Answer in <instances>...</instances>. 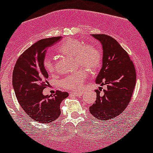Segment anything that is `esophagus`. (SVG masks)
Masks as SVG:
<instances>
[{
	"label": "esophagus",
	"mask_w": 153,
	"mask_h": 153,
	"mask_svg": "<svg viewBox=\"0 0 153 153\" xmlns=\"http://www.w3.org/2000/svg\"><path fill=\"white\" fill-rule=\"evenodd\" d=\"M82 92H71V95H74L75 96H79L82 95Z\"/></svg>",
	"instance_id": "obj_1"
}]
</instances>
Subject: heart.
I'll use <instances>...</instances> for the list:
<instances>
[{"label":"heart","instance_id":"b5f03b06","mask_svg":"<svg viewBox=\"0 0 153 153\" xmlns=\"http://www.w3.org/2000/svg\"><path fill=\"white\" fill-rule=\"evenodd\" d=\"M57 51L66 57H73L75 67L82 66L91 73L97 71L102 62V53L96 46L84 45L78 39H66L57 46ZM44 66L48 72H54V67L51 60H45ZM86 76L87 73L85 70H79L64 78L61 85L67 89L78 90L82 86Z\"/></svg>","mask_w":153,"mask_h":153}]
</instances>
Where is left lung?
I'll list each match as a JSON object with an SVG mask.
<instances>
[{
    "instance_id": "1",
    "label": "left lung",
    "mask_w": 153,
    "mask_h": 153,
    "mask_svg": "<svg viewBox=\"0 0 153 153\" xmlns=\"http://www.w3.org/2000/svg\"><path fill=\"white\" fill-rule=\"evenodd\" d=\"M102 44V67L96 82L107 88L96 90V101L89 111L96 118L108 120L122 114L132 97L136 85V70L127 51L111 36L92 34Z\"/></svg>"
}]
</instances>
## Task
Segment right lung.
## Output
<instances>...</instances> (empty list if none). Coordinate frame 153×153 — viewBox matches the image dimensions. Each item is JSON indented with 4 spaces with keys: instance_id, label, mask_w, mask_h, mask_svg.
<instances>
[{
    "instance_id": "right-lung-1",
    "label": "right lung",
    "mask_w": 153,
    "mask_h": 153,
    "mask_svg": "<svg viewBox=\"0 0 153 153\" xmlns=\"http://www.w3.org/2000/svg\"><path fill=\"white\" fill-rule=\"evenodd\" d=\"M61 37L42 39L26 49L18 58L13 72V87L19 105L26 114L40 123H50L61 115L60 105L69 96L57 91L54 96H44L48 74L45 68L46 50Z\"/></svg>"
}]
</instances>
